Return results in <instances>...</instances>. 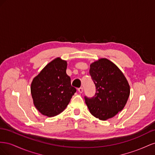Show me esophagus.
<instances>
[{"instance_id":"esophagus-1","label":"esophagus","mask_w":155,"mask_h":155,"mask_svg":"<svg viewBox=\"0 0 155 155\" xmlns=\"http://www.w3.org/2000/svg\"><path fill=\"white\" fill-rule=\"evenodd\" d=\"M78 91L79 93H81V94H82V93L83 92V87H81L78 88Z\"/></svg>"}]
</instances>
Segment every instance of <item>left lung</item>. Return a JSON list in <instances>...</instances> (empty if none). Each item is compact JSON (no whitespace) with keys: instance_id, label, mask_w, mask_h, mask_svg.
<instances>
[{"instance_id":"1","label":"left lung","mask_w":155,"mask_h":155,"mask_svg":"<svg viewBox=\"0 0 155 155\" xmlns=\"http://www.w3.org/2000/svg\"><path fill=\"white\" fill-rule=\"evenodd\" d=\"M90 74L96 92L94 97H84L90 113L101 120L112 118L125 107L130 95V86L124 74L107 58L90 65Z\"/></svg>"}]
</instances>
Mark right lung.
I'll use <instances>...</instances> for the list:
<instances>
[{
	"mask_svg": "<svg viewBox=\"0 0 155 155\" xmlns=\"http://www.w3.org/2000/svg\"><path fill=\"white\" fill-rule=\"evenodd\" d=\"M66 69L67 61L57 58L33 79L30 90L34 104L44 116L54 117L62 112L77 91Z\"/></svg>",
	"mask_w": 155,
	"mask_h": 155,
	"instance_id": "1",
	"label": "right lung"
}]
</instances>
